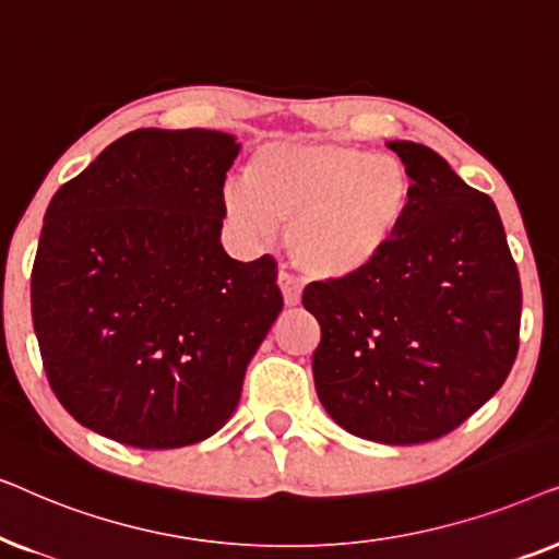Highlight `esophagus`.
Returning a JSON list of instances; mask_svg holds the SVG:
<instances>
[{
	"label": "esophagus",
	"mask_w": 559,
	"mask_h": 559,
	"mask_svg": "<svg viewBox=\"0 0 559 559\" xmlns=\"http://www.w3.org/2000/svg\"><path fill=\"white\" fill-rule=\"evenodd\" d=\"M277 285H280V289H282V297H285L287 308H295V305L300 302L302 287L297 285L295 277H289L287 272H280V274H277Z\"/></svg>",
	"instance_id": "esophagus-1"
}]
</instances>
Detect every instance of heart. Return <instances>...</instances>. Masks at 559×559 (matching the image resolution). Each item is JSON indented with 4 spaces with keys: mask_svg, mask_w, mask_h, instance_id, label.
<instances>
[{
    "mask_svg": "<svg viewBox=\"0 0 559 559\" xmlns=\"http://www.w3.org/2000/svg\"><path fill=\"white\" fill-rule=\"evenodd\" d=\"M412 178L402 159L331 140H272L254 152L249 178L224 182L221 209L236 239L270 241L287 224L285 247L316 280L354 277L404 226Z\"/></svg>",
    "mask_w": 559,
    "mask_h": 559,
    "instance_id": "b5f03b06",
    "label": "heart"
}]
</instances>
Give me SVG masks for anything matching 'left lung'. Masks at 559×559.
Masks as SVG:
<instances>
[{
    "instance_id": "left-lung-1",
    "label": "left lung",
    "mask_w": 559,
    "mask_h": 559,
    "mask_svg": "<svg viewBox=\"0 0 559 559\" xmlns=\"http://www.w3.org/2000/svg\"><path fill=\"white\" fill-rule=\"evenodd\" d=\"M412 203L384 254L354 277L312 282V379L328 415L384 445L438 440L491 400L519 348L522 285L491 198L438 152L386 142Z\"/></svg>"
}]
</instances>
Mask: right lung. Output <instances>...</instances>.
<instances>
[{
	"label": "right lung",
	"mask_w": 559,
	"mask_h": 559,
	"mask_svg": "<svg viewBox=\"0 0 559 559\" xmlns=\"http://www.w3.org/2000/svg\"><path fill=\"white\" fill-rule=\"evenodd\" d=\"M241 142L136 129L52 195L33 266L45 373L83 427L142 450L228 423L282 310L272 257L221 247V190Z\"/></svg>",
	"instance_id": "obj_1"
}]
</instances>
